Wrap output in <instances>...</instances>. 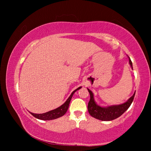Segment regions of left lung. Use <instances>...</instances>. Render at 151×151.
Segmentation results:
<instances>
[{
	"label": "left lung",
	"instance_id": "left-lung-1",
	"mask_svg": "<svg viewBox=\"0 0 151 151\" xmlns=\"http://www.w3.org/2000/svg\"><path fill=\"white\" fill-rule=\"evenodd\" d=\"M129 63L132 68V63L130 58ZM87 89L91 96L90 101H89L88 104V111L89 114H91V116L94 117V118L104 121H112V120L116 119L120 116H121L129 108V106H131L135 95L134 93L133 95L126 103L122 104L108 107H101L96 104L95 101L94 100L93 93L88 88Z\"/></svg>",
	"mask_w": 151,
	"mask_h": 151
}]
</instances>
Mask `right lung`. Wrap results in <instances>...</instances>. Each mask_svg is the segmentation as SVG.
I'll use <instances>...</instances> for the list:
<instances>
[{
  "instance_id": "add662e5",
  "label": "right lung",
  "mask_w": 151,
  "mask_h": 151,
  "mask_svg": "<svg viewBox=\"0 0 151 151\" xmlns=\"http://www.w3.org/2000/svg\"><path fill=\"white\" fill-rule=\"evenodd\" d=\"M81 88V86L78 87V88H76V90L74 91L72 93H71L70 96L68 97V99L66 101V102L63 104H62L60 106L58 107V108L52 110V111H48L47 112H45V113H42V114H35V113H32L30 112V114H32L33 116H35V118L39 119L40 120H44V121H48V120H53V119H56L59 118V117L63 116L65 114L67 110L68 109V106H69L70 102L71 99H72L73 95L75 92L80 89Z\"/></svg>"
}]
</instances>
